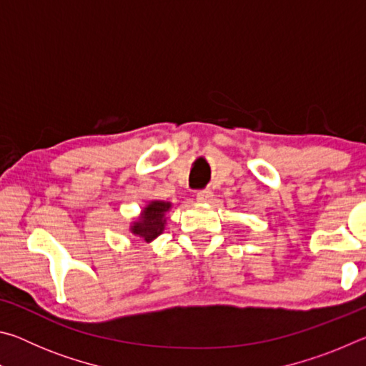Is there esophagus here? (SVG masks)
<instances>
[{"label":"esophagus","instance_id":"34e87169","mask_svg":"<svg viewBox=\"0 0 366 366\" xmlns=\"http://www.w3.org/2000/svg\"><path fill=\"white\" fill-rule=\"evenodd\" d=\"M213 198V192L209 189H203L197 192V200L198 202H209Z\"/></svg>","mask_w":366,"mask_h":366}]
</instances>
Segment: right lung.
<instances>
[{
    "label": "right lung",
    "mask_w": 366,
    "mask_h": 366,
    "mask_svg": "<svg viewBox=\"0 0 366 366\" xmlns=\"http://www.w3.org/2000/svg\"><path fill=\"white\" fill-rule=\"evenodd\" d=\"M169 208L171 203L168 202H152L144 209L142 218L137 222H134V226L131 227L132 234L137 235L139 239L145 240V242H150L154 237H158L164 229V214Z\"/></svg>",
    "instance_id": "right-lung-1"
}]
</instances>
